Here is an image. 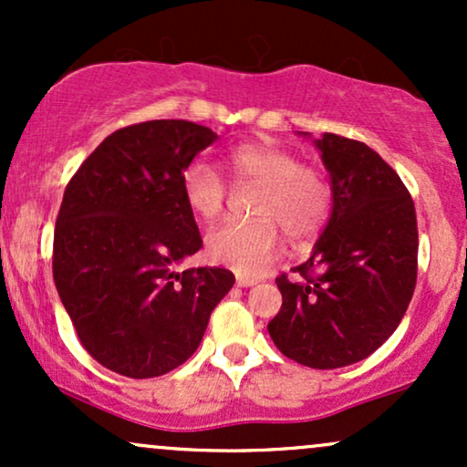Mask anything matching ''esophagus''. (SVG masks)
Here are the masks:
<instances>
[{
	"label": "esophagus",
	"instance_id": "1",
	"mask_svg": "<svg viewBox=\"0 0 467 467\" xmlns=\"http://www.w3.org/2000/svg\"><path fill=\"white\" fill-rule=\"evenodd\" d=\"M237 285L239 287H252V285H256V278L245 276V275H237Z\"/></svg>",
	"mask_w": 467,
	"mask_h": 467
}]
</instances>
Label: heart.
<instances>
[{"label": "heart", "mask_w": 467, "mask_h": 467, "mask_svg": "<svg viewBox=\"0 0 467 467\" xmlns=\"http://www.w3.org/2000/svg\"><path fill=\"white\" fill-rule=\"evenodd\" d=\"M226 166L237 182H256L254 219H228L208 234V256L245 276L264 275L289 239L314 237L331 211V184L316 166L298 162L287 149L267 142H244L226 151ZM186 206L197 217L213 222L223 213L228 184L206 162H192L182 175Z\"/></svg>", "instance_id": "b5f03b06"}]
</instances>
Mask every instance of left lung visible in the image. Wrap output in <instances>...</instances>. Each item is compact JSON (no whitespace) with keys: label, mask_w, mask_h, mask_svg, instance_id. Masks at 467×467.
<instances>
[{"label":"left lung","mask_w":467,"mask_h":467,"mask_svg":"<svg viewBox=\"0 0 467 467\" xmlns=\"http://www.w3.org/2000/svg\"><path fill=\"white\" fill-rule=\"evenodd\" d=\"M307 136V133H303ZM331 180V215L312 256L276 278L281 312L267 325L278 351L312 368L364 360L398 329L417 283V217L404 182L367 147L314 140Z\"/></svg>","instance_id":"8db88e82"}]
</instances>
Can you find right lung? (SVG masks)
<instances>
[{
	"label": "right lung",
	"instance_id": "obj_1",
	"mask_svg": "<svg viewBox=\"0 0 467 467\" xmlns=\"http://www.w3.org/2000/svg\"><path fill=\"white\" fill-rule=\"evenodd\" d=\"M217 133L149 120L107 136L63 195L52 275L80 345L109 371L158 378L200 347L234 285L223 267L175 265L202 248L182 175Z\"/></svg>",
	"mask_w": 467,
	"mask_h": 467
}]
</instances>
